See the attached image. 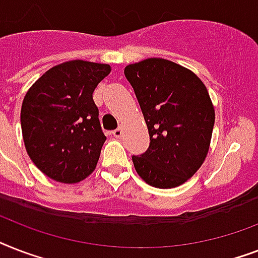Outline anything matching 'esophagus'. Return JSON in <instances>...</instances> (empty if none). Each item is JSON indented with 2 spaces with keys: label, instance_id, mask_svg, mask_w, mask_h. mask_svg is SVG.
I'll list each match as a JSON object with an SVG mask.
<instances>
[{
  "label": "esophagus",
  "instance_id": "34e87169",
  "mask_svg": "<svg viewBox=\"0 0 258 258\" xmlns=\"http://www.w3.org/2000/svg\"><path fill=\"white\" fill-rule=\"evenodd\" d=\"M112 135L115 138H121V135H123V130L121 128H116V130H113L112 131Z\"/></svg>",
  "mask_w": 258,
  "mask_h": 258
}]
</instances>
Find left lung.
I'll list each match as a JSON object with an SVG mask.
<instances>
[{
  "label": "left lung",
  "instance_id": "left-lung-1",
  "mask_svg": "<svg viewBox=\"0 0 258 258\" xmlns=\"http://www.w3.org/2000/svg\"><path fill=\"white\" fill-rule=\"evenodd\" d=\"M124 76L134 88L150 146L133 155L135 170L154 187L184 183L204 163L214 127V108L205 84L191 71L165 58L130 64Z\"/></svg>",
  "mask_w": 258,
  "mask_h": 258
}]
</instances>
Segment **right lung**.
<instances>
[{"label": "right lung", "mask_w": 258, "mask_h": 258, "mask_svg": "<svg viewBox=\"0 0 258 258\" xmlns=\"http://www.w3.org/2000/svg\"><path fill=\"white\" fill-rule=\"evenodd\" d=\"M107 64L74 60L50 68L26 92L21 108L25 149L46 176L76 183L96 167L105 142L92 93Z\"/></svg>", "instance_id": "obj_1"}]
</instances>
